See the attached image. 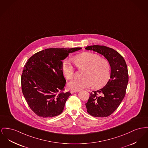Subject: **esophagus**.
I'll use <instances>...</instances> for the list:
<instances>
[{"mask_svg":"<svg viewBox=\"0 0 148 148\" xmlns=\"http://www.w3.org/2000/svg\"><path fill=\"white\" fill-rule=\"evenodd\" d=\"M79 90H71V91H70V93H71V94H73V93H77V92H78Z\"/></svg>","mask_w":148,"mask_h":148,"instance_id":"obj_1","label":"esophagus"}]
</instances>
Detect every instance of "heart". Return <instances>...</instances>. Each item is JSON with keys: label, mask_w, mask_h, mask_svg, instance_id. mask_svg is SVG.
I'll return each mask as SVG.
<instances>
[{"label": "heart", "mask_w": 148, "mask_h": 148, "mask_svg": "<svg viewBox=\"0 0 148 148\" xmlns=\"http://www.w3.org/2000/svg\"><path fill=\"white\" fill-rule=\"evenodd\" d=\"M73 61L78 69L84 71L82 78L71 79L68 84L70 89L79 90L84 88L93 87L99 88L103 87L110 77V65L108 61L95 53H83L73 59ZM62 71L67 79L72 78L74 74V67L71 61L68 59L62 66Z\"/></svg>", "instance_id": "obj_1"}]
</instances>
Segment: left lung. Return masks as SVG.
I'll return each instance as SVG.
<instances>
[{
    "mask_svg": "<svg viewBox=\"0 0 148 148\" xmlns=\"http://www.w3.org/2000/svg\"><path fill=\"white\" fill-rule=\"evenodd\" d=\"M102 54L111 66L110 79L102 89L90 93L86 106L87 112L92 116H109L118 108L125 97L129 81L127 65L121 55L112 48L93 45L85 48Z\"/></svg>",
    "mask_w": 148,
    "mask_h": 148,
    "instance_id": "1",
    "label": "left lung"
}]
</instances>
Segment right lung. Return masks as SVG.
<instances>
[{
  "label": "right lung",
  "instance_id": "add662e5",
  "mask_svg": "<svg viewBox=\"0 0 148 148\" xmlns=\"http://www.w3.org/2000/svg\"><path fill=\"white\" fill-rule=\"evenodd\" d=\"M81 49H47L27 61L21 76L22 90L29 107L37 116L49 118L62 112L71 93L64 92L66 80L62 60Z\"/></svg>",
  "mask_w": 148,
  "mask_h": 148
}]
</instances>
